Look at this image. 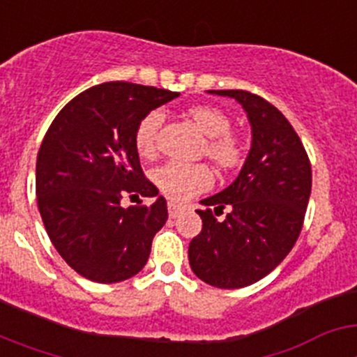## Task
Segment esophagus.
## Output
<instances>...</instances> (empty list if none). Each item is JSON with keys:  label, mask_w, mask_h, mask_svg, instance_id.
<instances>
[{"label": "esophagus", "mask_w": 357, "mask_h": 357, "mask_svg": "<svg viewBox=\"0 0 357 357\" xmlns=\"http://www.w3.org/2000/svg\"><path fill=\"white\" fill-rule=\"evenodd\" d=\"M184 209H185L184 206H181V204H175V202H169L168 204V213L172 218H176L178 214H182V211Z\"/></svg>", "instance_id": "obj_1"}]
</instances>
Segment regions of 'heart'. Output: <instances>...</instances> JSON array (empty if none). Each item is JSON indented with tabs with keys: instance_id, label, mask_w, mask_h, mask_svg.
Wrapping results in <instances>:
<instances>
[{
	"instance_id": "heart-1",
	"label": "heart",
	"mask_w": 357,
	"mask_h": 357,
	"mask_svg": "<svg viewBox=\"0 0 357 357\" xmlns=\"http://www.w3.org/2000/svg\"><path fill=\"white\" fill-rule=\"evenodd\" d=\"M195 127L206 135L202 153L216 166L218 169L229 172L238 168L245 159L247 146L238 134L230 132L229 116L213 105H195L188 110ZM162 110L153 109L141 118L134 134L135 150L141 157L155 155L157 137L162 125ZM151 178L160 193L169 200L184 202L195 195L206 191L213 184V173L204 164H185L172 160L153 169Z\"/></svg>"
}]
</instances>
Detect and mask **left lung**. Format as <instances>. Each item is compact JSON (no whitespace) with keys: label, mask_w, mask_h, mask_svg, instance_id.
<instances>
[{"label":"left lung","mask_w":357,"mask_h":357,"mask_svg":"<svg viewBox=\"0 0 357 357\" xmlns=\"http://www.w3.org/2000/svg\"><path fill=\"white\" fill-rule=\"evenodd\" d=\"M209 93L234 98L245 109L252 146L236 181L200 202L206 209L197 211L202 232L189 243V264L214 288H245L275 270L298 239L311 164L288 119L264 98L239 89Z\"/></svg>","instance_id":"1"}]
</instances>
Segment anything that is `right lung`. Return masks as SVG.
I'll return each instance as SVG.
<instances>
[{"instance_id":"right-lung-1","label":"right lung","mask_w":357,"mask_h":357,"mask_svg":"<svg viewBox=\"0 0 357 357\" xmlns=\"http://www.w3.org/2000/svg\"><path fill=\"white\" fill-rule=\"evenodd\" d=\"M178 93L105 82L75 96L56 114L37 153V206L62 259L102 284L139 273L153 236L168 220L159 189L144 178L134 134L144 114ZM125 192L155 197L125 210Z\"/></svg>"}]
</instances>
